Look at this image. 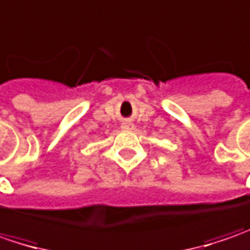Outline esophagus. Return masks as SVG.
I'll use <instances>...</instances> for the list:
<instances>
[{
    "instance_id": "esophagus-1",
    "label": "esophagus",
    "mask_w": 250,
    "mask_h": 250,
    "mask_svg": "<svg viewBox=\"0 0 250 250\" xmlns=\"http://www.w3.org/2000/svg\"><path fill=\"white\" fill-rule=\"evenodd\" d=\"M122 128L125 130V131H128V130L133 128V125H131V123H123V125H122Z\"/></svg>"
}]
</instances>
